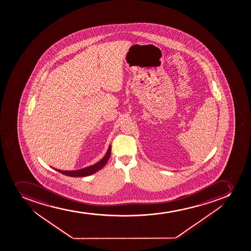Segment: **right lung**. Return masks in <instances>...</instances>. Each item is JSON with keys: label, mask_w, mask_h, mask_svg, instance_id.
Segmentation results:
<instances>
[{"label": "right lung", "mask_w": 251, "mask_h": 251, "mask_svg": "<svg viewBox=\"0 0 251 251\" xmlns=\"http://www.w3.org/2000/svg\"><path fill=\"white\" fill-rule=\"evenodd\" d=\"M110 153H111V146H109L107 151L106 154H104V156L102 158L99 162H97V164L91 165V166L86 167L83 169H77V170H72V171H67V170H60V169H53L59 172L60 174L66 175V176H75V177H79V176H87L99 171L100 169H101L105 165L109 157H110Z\"/></svg>", "instance_id": "1"}]
</instances>
